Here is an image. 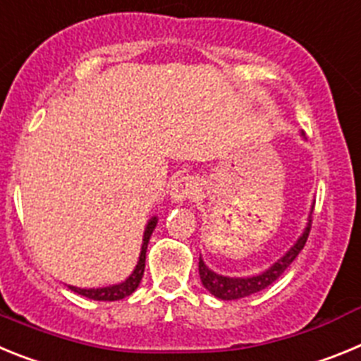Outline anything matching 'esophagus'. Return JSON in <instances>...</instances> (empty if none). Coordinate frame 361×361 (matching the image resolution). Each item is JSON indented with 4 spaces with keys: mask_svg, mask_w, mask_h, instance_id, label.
<instances>
[{
    "mask_svg": "<svg viewBox=\"0 0 361 361\" xmlns=\"http://www.w3.org/2000/svg\"><path fill=\"white\" fill-rule=\"evenodd\" d=\"M199 193V184L193 177L190 175H184V177L177 178L173 183V188H171V199L175 202H183V200L193 199V197Z\"/></svg>",
    "mask_w": 361,
    "mask_h": 361,
    "instance_id": "obj_1",
    "label": "esophagus"
}]
</instances>
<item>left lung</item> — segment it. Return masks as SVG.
I'll return each instance as SVG.
<instances>
[{"label":"left lung","instance_id":"left-lung-1","mask_svg":"<svg viewBox=\"0 0 361 361\" xmlns=\"http://www.w3.org/2000/svg\"><path fill=\"white\" fill-rule=\"evenodd\" d=\"M311 220H309V226L305 228L304 235L298 238L295 245H293L291 250L288 253L283 255L280 258L279 262L275 264L273 267H269L267 271H264L262 275L257 276H250V279H228V276H220L213 271H209L208 267L204 266L202 258H199V273H200V280H202L204 288L208 289L212 295H215L216 298L220 300H237V298H245V296L253 295V293L262 291L266 289L267 286L275 282L276 279L282 276V273L291 266V262L298 257V253L304 250L305 242H307L309 231H311Z\"/></svg>","mask_w":361,"mask_h":361}]
</instances>
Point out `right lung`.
Here are the masks:
<instances>
[{"label":"right lung","mask_w":361,"mask_h":361,"mask_svg":"<svg viewBox=\"0 0 361 361\" xmlns=\"http://www.w3.org/2000/svg\"><path fill=\"white\" fill-rule=\"evenodd\" d=\"M155 224H157V220L152 219L148 222V228L145 231V242H142V250H141V257H139V264H137L135 271H133L130 279L124 280L123 283H117V286H110V288H101V289H79L73 288V286H68L73 293H78V295L86 296V298L92 300H103V302H111V300H121L124 296H130L137 288H139V283H141L142 275H145V262H146V247H148V240L152 237L153 229H155Z\"/></svg>","instance_id":"obj_1"}]
</instances>
